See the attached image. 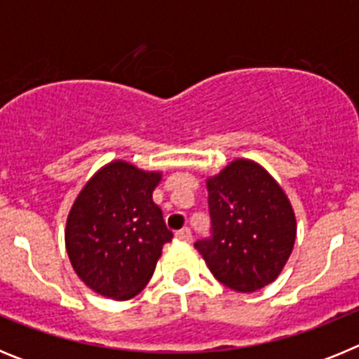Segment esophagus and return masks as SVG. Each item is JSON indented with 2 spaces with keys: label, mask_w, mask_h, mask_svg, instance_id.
<instances>
[{
  "label": "esophagus",
  "mask_w": 359,
  "mask_h": 359,
  "mask_svg": "<svg viewBox=\"0 0 359 359\" xmlns=\"http://www.w3.org/2000/svg\"><path fill=\"white\" fill-rule=\"evenodd\" d=\"M176 239L183 241V243H190L192 241V233H190L189 228H183V230L176 231Z\"/></svg>",
  "instance_id": "1"
}]
</instances>
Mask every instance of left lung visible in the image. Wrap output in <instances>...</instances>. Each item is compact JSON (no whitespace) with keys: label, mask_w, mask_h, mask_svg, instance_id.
Wrapping results in <instances>:
<instances>
[{"label":"left lung","mask_w":359,"mask_h":359,"mask_svg":"<svg viewBox=\"0 0 359 359\" xmlns=\"http://www.w3.org/2000/svg\"><path fill=\"white\" fill-rule=\"evenodd\" d=\"M212 231L198 241L212 275L239 293H253L277 280L294 239L297 217L290 198L268 170L236 158L207 177Z\"/></svg>","instance_id":"obj_1"}]
</instances>
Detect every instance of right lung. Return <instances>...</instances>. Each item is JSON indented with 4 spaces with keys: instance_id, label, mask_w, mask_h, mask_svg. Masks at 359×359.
I'll use <instances>...</instances> for the list:
<instances>
[{
    "instance_id": "1",
    "label": "right lung",
    "mask_w": 359,
    "mask_h": 359,
    "mask_svg": "<svg viewBox=\"0 0 359 359\" xmlns=\"http://www.w3.org/2000/svg\"><path fill=\"white\" fill-rule=\"evenodd\" d=\"M161 170L113 160L86 182L69 208L65 244L73 271L95 293L129 300L151 280L172 239L152 192Z\"/></svg>"
}]
</instances>
